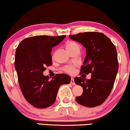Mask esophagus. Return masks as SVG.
Wrapping results in <instances>:
<instances>
[{
  "instance_id": "obj_1",
  "label": "esophagus",
  "mask_w": 130,
  "mask_h": 130,
  "mask_svg": "<svg viewBox=\"0 0 130 130\" xmlns=\"http://www.w3.org/2000/svg\"><path fill=\"white\" fill-rule=\"evenodd\" d=\"M70 83H71V84L72 85H75L76 84V83H75V82H74L73 78H71V82H70Z\"/></svg>"
}]
</instances>
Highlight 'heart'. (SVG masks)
I'll return each instance as SVG.
<instances>
[{"mask_svg": "<svg viewBox=\"0 0 130 130\" xmlns=\"http://www.w3.org/2000/svg\"><path fill=\"white\" fill-rule=\"evenodd\" d=\"M65 47H66V49L69 53L71 52V51L75 50V49L79 48V46L77 43L71 41H67L66 44H65ZM74 70H75V65H67V66L64 67L63 68V71L69 74L74 73Z\"/></svg>", "mask_w": 130, "mask_h": 130, "instance_id": "heart-1", "label": "heart"}]
</instances>
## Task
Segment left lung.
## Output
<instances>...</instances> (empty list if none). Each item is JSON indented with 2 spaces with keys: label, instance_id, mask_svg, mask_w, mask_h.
<instances>
[{
  "label": "left lung",
  "instance_id": "1",
  "mask_svg": "<svg viewBox=\"0 0 130 130\" xmlns=\"http://www.w3.org/2000/svg\"><path fill=\"white\" fill-rule=\"evenodd\" d=\"M86 49V56L80 73L92 74L90 79L76 77L74 82L83 89L76 97L79 104L86 107L98 106L111 93L119 69L117 53L111 40L103 33L84 32L70 35Z\"/></svg>",
  "mask_w": 130,
  "mask_h": 130
}]
</instances>
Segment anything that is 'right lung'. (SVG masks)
<instances>
[{
	"mask_svg": "<svg viewBox=\"0 0 130 130\" xmlns=\"http://www.w3.org/2000/svg\"><path fill=\"white\" fill-rule=\"evenodd\" d=\"M65 35L50 37L39 35L27 38L16 48L14 67L24 96L37 108H46L54 103L59 87L68 84L71 77L58 74L51 80L43 73L52 65L51 51Z\"/></svg>",
	"mask_w": 130,
	"mask_h": 130,
	"instance_id": "add662e5",
	"label": "right lung"
}]
</instances>
